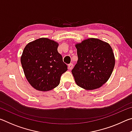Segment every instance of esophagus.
<instances>
[{
  "label": "esophagus",
  "instance_id": "obj_1",
  "mask_svg": "<svg viewBox=\"0 0 132 132\" xmlns=\"http://www.w3.org/2000/svg\"><path fill=\"white\" fill-rule=\"evenodd\" d=\"M73 63H70V64H68V69H69V70H71V69H72V68H73Z\"/></svg>",
  "mask_w": 132,
  "mask_h": 132
}]
</instances>
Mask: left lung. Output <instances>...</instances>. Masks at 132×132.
Returning a JSON list of instances; mask_svg holds the SVG:
<instances>
[{"mask_svg":"<svg viewBox=\"0 0 132 132\" xmlns=\"http://www.w3.org/2000/svg\"><path fill=\"white\" fill-rule=\"evenodd\" d=\"M75 46L78 61L71 73L76 83L87 90L101 87L109 79L115 66L114 53L110 45L90 38Z\"/></svg>","mask_w":132,"mask_h":132,"instance_id":"left-lung-1","label":"left lung"}]
</instances>
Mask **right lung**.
<instances>
[{"label":"right lung","mask_w":132,"mask_h":132,"mask_svg":"<svg viewBox=\"0 0 132 132\" xmlns=\"http://www.w3.org/2000/svg\"><path fill=\"white\" fill-rule=\"evenodd\" d=\"M59 44L46 38L30 42L24 48L21 63L27 81L37 90L47 91L59 84L62 75L68 70Z\"/></svg>","instance_id":"right-lung-1"}]
</instances>
